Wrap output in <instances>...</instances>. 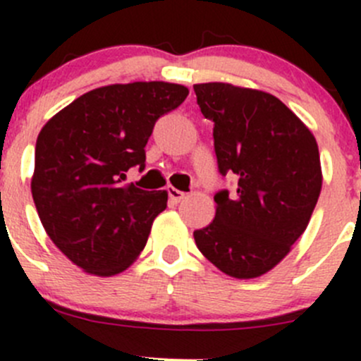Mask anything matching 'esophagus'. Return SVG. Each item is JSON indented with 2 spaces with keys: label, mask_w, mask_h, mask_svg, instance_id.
Segmentation results:
<instances>
[{
  "label": "esophagus",
  "mask_w": 361,
  "mask_h": 361,
  "mask_svg": "<svg viewBox=\"0 0 361 361\" xmlns=\"http://www.w3.org/2000/svg\"><path fill=\"white\" fill-rule=\"evenodd\" d=\"M167 195H169V201L174 204L181 202L185 197H187V194H185V192L178 190V188H174V187H167Z\"/></svg>",
  "instance_id": "obj_1"
}]
</instances>
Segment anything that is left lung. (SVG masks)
I'll use <instances>...</instances> for the list:
<instances>
[{
  "label": "left lung",
  "mask_w": 361,
  "mask_h": 361,
  "mask_svg": "<svg viewBox=\"0 0 361 361\" xmlns=\"http://www.w3.org/2000/svg\"><path fill=\"white\" fill-rule=\"evenodd\" d=\"M194 90L214 123L218 171L238 180L231 195H214V220L194 232L195 245L225 274L258 278L290 253L311 220L322 192L318 143L272 94L220 82Z\"/></svg>",
  "instance_id": "obj_1"
}]
</instances>
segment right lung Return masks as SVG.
I'll use <instances>...</instances> for the list:
<instances>
[{"mask_svg": "<svg viewBox=\"0 0 361 361\" xmlns=\"http://www.w3.org/2000/svg\"><path fill=\"white\" fill-rule=\"evenodd\" d=\"M187 96L167 82L99 87L39 130L32 201L54 245L85 272L118 274L143 251L167 192L126 185V173L145 169L155 122Z\"/></svg>", "mask_w": 361, "mask_h": 361, "instance_id": "1", "label": "right lung"}]
</instances>
